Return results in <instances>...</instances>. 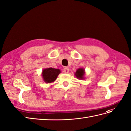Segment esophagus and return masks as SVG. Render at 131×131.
Here are the masks:
<instances>
[{"mask_svg": "<svg viewBox=\"0 0 131 131\" xmlns=\"http://www.w3.org/2000/svg\"><path fill=\"white\" fill-rule=\"evenodd\" d=\"M63 72L65 73H68L69 72V69L67 67H65V68L63 69Z\"/></svg>", "mask_w": 131, "mask_h": 131, "instance_id": "esophagus-1", "label": "esophagus"}]
</instances>
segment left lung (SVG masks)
<instances>
[{
  "mask_svg": "<svg viewBox=\"0 0 131 131\" xmlns=\"http://www.w3.org/2000/svg\"><path fill=\"white\" fill-rule=\"evenodd\" d=\"M85 74V70L82 68H80L77 70L75 73V76L79 79H83L84 77L83 75Z\"/></svg>",
  "mask_w": 131,
  "mask_h": 131,
  "instance_id": "obj_1",
  "label": "left lung"
}]
</instances>
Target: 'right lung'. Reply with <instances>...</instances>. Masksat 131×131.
Wrapping results in <instances>:
<instances>
[{
    "label": "right lung",
    "mask_w": 131,
    "mask_h": 131,
    "mask_svg": "<svg viewBox=\"0 0 131 131\" xmlns=\"http://www.w3.org/2000/svg\"><path fill=\"white\" fill-rule=\"evenodd\" d=\"M59 69L53 68H48L43 70L42 77L45 82L51 83L55 81L57 77L61 72Z\"/></svg>",
    "instance_id": "right-lung-1"
}]
</instances>
